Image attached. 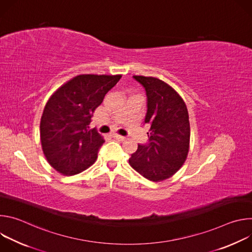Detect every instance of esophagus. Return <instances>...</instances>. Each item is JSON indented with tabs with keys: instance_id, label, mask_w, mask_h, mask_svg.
I'll use <instances>...</instances> for the list:
<instances>
[{
	"instance_id": "obj_1",
	"label": "esophagus",
	"mask_w": 252,
	"mask_h": 252,
	"mask_svg": "<svg viewBox=\"0 0 252 252\" xmlns=\"http://www.w3.org/2000/svg\"><path fill=\"white\" fill-rule=\"evenodd\" d=\"M113 137H115V138H117L119 140H124L126 138L125 136H123L121 134H118V133H113Z\"/></svg>"
}]
</instances>
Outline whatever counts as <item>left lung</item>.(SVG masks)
<instances>
[{
  "label": "left lung",
  "mask_w": 252,
  "mask_h": 252,
  "mask_svg": "<svg viewBox=\"0 0 252 252\" xmlns=\"http://www.w3.org/2000/svg\"><path fill=\"white\" fill-rule=\"evenodd\" d=\"M146 90L151 126L149 142L138 145L128 159L130 166L153 182L172 176L184 164L189 149L190 126L187 105L169 85L153 77L133 76Z\"/></svg>",
  "instance_id": "obj_1"
}]
</instances>
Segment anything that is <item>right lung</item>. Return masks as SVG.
Listing matches in <instances>:
<instances>
[{
    "label": "right lung",
    "mask_w": 252,
    "mask_h": 252,
    "mask_svg": "<svg viewBox=\"0 0 252 252\" xmlns=\"http://www.w3.org/2000/svg\"><path fill=\"white\" fill-rule=\"evenodd\" d=\"M121 75H81L58 89L48 100L41 119V142L49 163L64 175L91 166L104 142L90 124L105 94Z\"/></svg>",
    "instance_id": "obj_1"
}]
</instances>
